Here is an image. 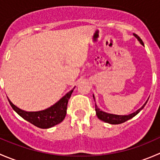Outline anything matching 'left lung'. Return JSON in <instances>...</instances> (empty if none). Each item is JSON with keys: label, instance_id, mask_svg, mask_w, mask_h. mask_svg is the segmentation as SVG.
Here are the masks:
<instances>
[{"label": "left lung", "instance_id": "obj_1", "mask_svg": "<svg viewBox=\"0 0 160 160\" xmlns=\"http://www.w3.org/2000/svg\"><path fill=\"white\" fill-rule=\"evenodd\" d=\"M133 35H134V36H135V38H136L139 41V42L141 43L142 45H144L142 40L140 38V37L138 36V35H137L136 34H135V33H134ZM93 98L95 101V98H94V96H93ZM148 100L146 101V102L143 104L142 107L141 108H139L138 110L135 111L134 113H132V114H128V115H117V114H109V113L104 112V111L100 110V108H98V106L96 105V104H95V111H96L97 116H98V118L100 119V120L103 121V122H107V123L112 124V125H118V124H122V123H123V122H125L126 121L129 120V119L132 118L133 117H135L137 114H138V113L140 112V111L142 110L143 108L145 107V105H146V103H147Z\"/></svg>", "mask_w": 160, "mask_h": 160}]
</instances>
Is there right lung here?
I'll return each mask as SVG.
<instances>
[{"mask_svg": "<svg viewBox=\"0 0 160 160\" xmlns=\"http://www.w3.org/2000/svg\"><path fill=\"white\" fill-rule=\"evenodd\" d=\"M73 88V89H74ZM73 89L69 91L58 102L45 110L39 111H25L16 107L8 99L9 103L14 111L25 120L40 128H49L58 125L63 121L67 114V104Z\"/></svg>", "mask_w": 160, "mask_h": 160, "instance_id": "right-lung-1", "label": "right lung"}]
</instances>
